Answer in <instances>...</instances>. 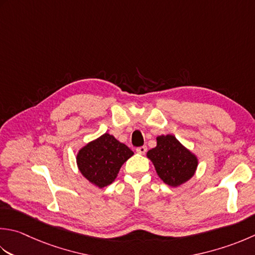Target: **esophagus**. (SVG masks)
<instances>
[{
	"label": "esophagus",
	"instance_id": "esophagus-1",
	"mask_svg": "<svg viewBox=\"0 0 255 255\" xmlns=\"http://www.w3.org/2000/svg\"><path fill=\"white\" fill-rule=\"evenodd\" d=\"M136 151L138 152V153H146L147 152V147L146 146H141V147H138L137 149H136Z\"/></svg>",
	"mask_w": 255,
	"mask_h": 255
}]
</instances>
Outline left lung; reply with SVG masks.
<instances>
[{
    "label": "left lung",
    "instance_id": "8db88e82",
    "mask_svg": "<svg viewBox=\"0 0 255 255\" xmlns=\"http://www.w3.org/2000/svg\"><path fill=\"white\" fill-rule=\"evenodd\" d=\"M159 178L168 186L179 187L193 177L198 158L172 134L157 137V146L147 152Z\"/></svg>",
    "mask_w": 255,
    "mask_h": 255
}]
</instances>
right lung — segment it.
I'll return each mask as SVG.
<instances>
[{"instance_id":"obj_1","label":"right lung","mask_w":255,"mask_h":255,"mask_svg":"<svg viewBox=\"0 0 255 255\" xmlns=\"http://www.w3.org/2000/svg\"><path fill=\"white\" fill-rule=\"evenodd\" d=\"M132 154L126 144L106 132L84 146L76 161L79 171L89 182L104 188L116 179L125 161Z\"/></svg>"}]
</instances>
